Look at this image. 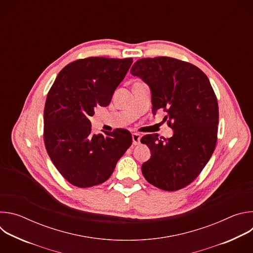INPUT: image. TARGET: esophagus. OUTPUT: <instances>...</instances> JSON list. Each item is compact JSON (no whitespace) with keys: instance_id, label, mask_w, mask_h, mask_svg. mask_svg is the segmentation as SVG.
Instances as JSON below:
<instances>
[{"instance_id":"esophagus-1","label":"esophagus","mask_w":253,"mask_h":253,"mask_svg":"<svg viewBox=\"0 0 253 253\" xmlns=\"http://www.w3.org/2000/svg\"><path fill=\"white\" fill-rule=\"evenodd\" d=\"M140 139H141L140 134H138V133L132 134V140H133L134 145H138V144H140Z\"/></svg>"}]
</instances>
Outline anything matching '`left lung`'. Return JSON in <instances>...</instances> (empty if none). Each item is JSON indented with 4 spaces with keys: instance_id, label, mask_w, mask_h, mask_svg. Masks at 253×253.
Wrapping results in <instances>:
<instances>
[{
    "instance_id": "obj_1",
    "label": "left lung",
    "mask_w": 253,
    "mask_h": 253,
    "mask_svg": "<svg viewBox=\"0 0 253 253\" xmlns=\"http://www.w3.org/2000/svg\"><path fill=\"white\" fill-rule=\"evenodd\" d=\"M130 72L149 86L152 112L163 109L173 129L168 139L141 138L151 151L142 174L162 190L181 189L205 167L217 141L218 104L209 79L196 66L169 57L140 59Z\"/></svg>"
}]
</instances>
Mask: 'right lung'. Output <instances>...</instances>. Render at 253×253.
<instances>
[{
  "instance_id": "1",
  "label": "right lung",
  "mask_w": 253,
  "mask_h": 253,
  "mask_svg": "<svg viewBox=\"0 0 253 253\" xmlns=\"http://www.w3.org/2000/svg\"><path fill=\"white\" fill-rule=\"evenodd\" d=\"M132 58L90 57L64 67L51 87L44 109V141L58 171L74 186L105 182L132 144L126 129L93 134L95 108L110 104Z\"/></svg>"
}]
</instances>
